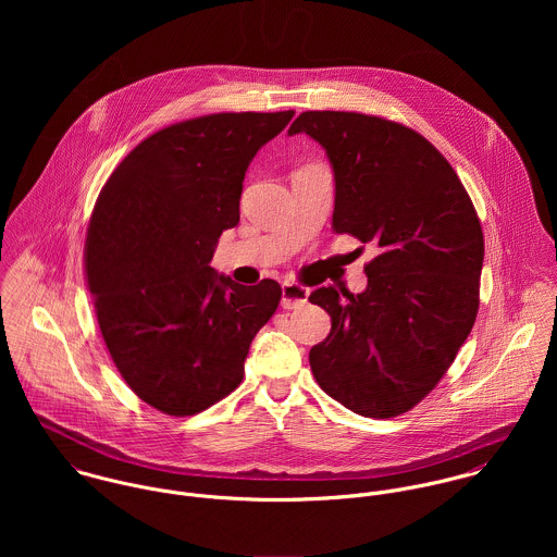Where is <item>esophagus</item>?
<instances>
[{
    "instance_id": "1",
    "label": "esophagus",
    "mask_w": 557,
    "mask_h": 557,
    "mask_svg": "<svg viewBox=\"0 0 557 557\" xmlns=\"http://www.w3.org/2000/svg\"><path fill=\"white\" fill-rule=\"evenodd\" d=\"M307 298H309V289L294 283V281H287L283 283V298H281V307L283 309H300L307 305Z\"/></svg>"
}]
</instances>
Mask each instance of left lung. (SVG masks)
Here are the masks:
<instances>
[{
	"instance_id": "obj_1",
	"label": "left lung",
	"mask_w": 557,
	"mask_h": 557,
	"mask_svg": "<svg viewBox=\"0 0 557 557\" xmlns=\"http://www.w3.org/2000/svg\"><path fill=\"white\" fill-rule=\"evenodd\" d=\"M334 171L336 234L377 255L362 294L319 287L330 334L311 354L325 395L367 418H395L444 377L476 321L484 239L459 175L422 135L377 115L305 111Z\"/></svg>"
}]
</instances>
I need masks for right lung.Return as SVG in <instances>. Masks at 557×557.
<instances>
[{"label":"right lung","mask_w":557,"mask_h":557,"mask_svg":"<svg viewBox=\"0 0 557 557\" xmlns=\"http://www.w3.org/2000/svg\"><path fill=\"white\" fill-rule=\"evenodd\" d=\"M294 117L212 113L144 139L102 186L85 239V281L104 345L131 391L169 416L234 393L281 285L246 287L210 265L239 221L244 173Z\"/></svg>","instance_id":"1"}]
</instances>
